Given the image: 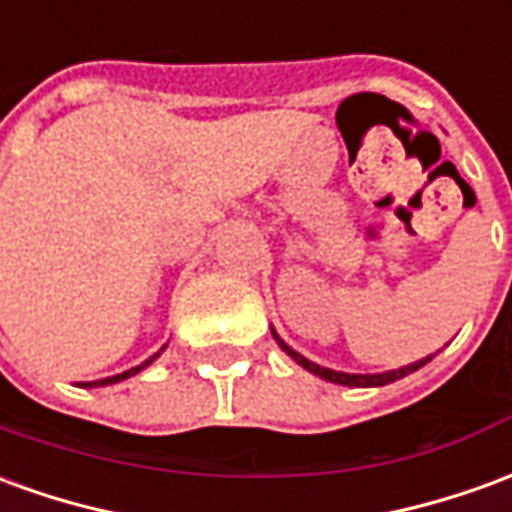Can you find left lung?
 Here are the masks:
<instances>
[{
  "instance_id": "obj_1",
  "label": "left lung",
  "mask_w": 512,
  "mask_h": 512,
  "mask_svg": "<svg viewBox=\"0 0 512 512\" xmlns=\"http://www.w3.org/2000/svg\"><path fill=\"white\" fill-rule=\"evenodd\" d=\"M273 331V339L278 342V347L284 350L292 361H297V364L303 366V369H308L311 375H317V378L328 380V383H339V386H353V389H378V386H389V383H394V380L405 378V375H411V372H416V369H422L433 355H427V358H419V361H413V364L408 366H400V369H389V372H375V375H355V372H336V369H328V366H320L314 364V361H308L306 355H300L297 350H292L289 344L275 333V328H270Z\"/></svg>"
}]
</instances>
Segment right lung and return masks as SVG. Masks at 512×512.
I'll return each mask as SVG.
<instances>
[{
  "label": "right lung",
  "mask_w": 512,
  "mask_h": 512,
  "mask_svg": "<svg viewBox=\"0 0 512 512\" xmlns=\"http://www.w3.org/2000/svg\"><path fill=\"white\" fill-rule=\"evenodd\" d=\"M165 347H168V344H162V350H165ZM162 350H159V353H162ZM159 353L151 355V358H148V361H143L140 366H132V369H126V372H121V375H112V378H101V380H90V383H79V386H82V389H93V386H112V383H121V380L137 375L140 369H146L148 364H154V361L159 358Z\"/></svg>",
  "instance_id": "right-lung-1"
}]
</instances>
